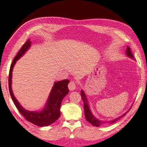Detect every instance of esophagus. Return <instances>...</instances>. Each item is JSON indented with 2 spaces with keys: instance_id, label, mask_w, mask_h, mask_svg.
<instances>
[{
  "instance_id": "1",
  "label": "esophagus",
  "mask_w": 147,
  "mask_h": 147,
  "mask_svg": "<svg viewBox=\"0 0 147 147\" xmlns=\"http://www.w3.org/2000/svg\"><path fill=\"white\" fill-rule=\"evenodd\" d=\"M68 87L69 88V90L70 91H73L74 90L76 89V83L73 82V81H71L69 83V86H68Z\"/></svg>"
}]
</instances>
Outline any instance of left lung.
<instances>
[{
  "mask_svg": "<svg viewBox=\"0 0 147 147\" xmlns=\"http://www.w3.org/2000/svg\"><path fill=\"white\" fill-rule=\"evenodd\" d=\"M126 55L128 57L131 58V59H134V55H132V53L131 52V49L129 47H127V49H126ZM81 96L83 100V102H84V113H85V117H86V119L88 122H89L90 124H91L92 125H94L95 127H99L100 125H101L104 124H113L115 123L117 121H118V119H119L120 118H121L125 116V114H127L126 112L125 113H124L123 115H122L121 116L117 118H115L114 119L111 120V121H100L99 119H97V118H95V117H94L91 113V111L89 107V105H88V100L87 98V97L86 96V94L84 93L83 90H81Z\"/></svg>",
  "mask_w": 147,
  "mask_h": 147,
  "instance_id": "left-lung-1",
  "label": "left lung"
}]
</instances>
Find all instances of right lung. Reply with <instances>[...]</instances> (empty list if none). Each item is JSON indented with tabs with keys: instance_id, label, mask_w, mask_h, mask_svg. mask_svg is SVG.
<instances>
[{
	"instance_id": "add662e5",
	"label": "right lung",
	"mask_w": 147,
	"mask_h": 147,
	"mask_svg": "<svg viewBox=\"0 0 147 147\" xmlns=\"http://www.w3.org/2000/svg\"><path fill=\"white\" fill-rule=\"evenodd\" d=\"M31 43L30 39H28L26 42L11 64L9 75V92L11 99L13 102L15 103L18 110L26 119L39 127L48 126L55 122L60 116V109L61 103L64 97L69 92L68 84L70 81L69 80L65 79L62 81L55 83V84L51 90L46 105L42 111L40 112L30 111L23 109L13 95L11 89V76L13 67L16 63V61L29 49L31 46Z\"/></svg>"
}]
</instances>
